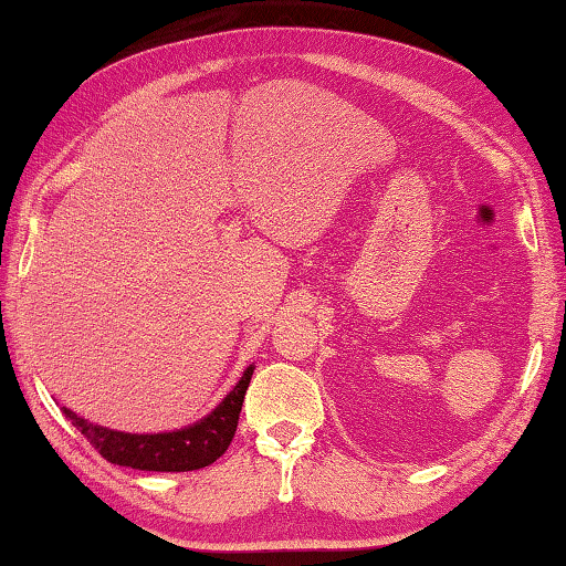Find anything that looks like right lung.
Returning <instances> with one entry per match:
<instances>
[{"mask_svg":"<svg viewBox=\"0 0 566 566\" xmlns=\"http://www.w3.org/2000/svg\"><path fill=\"white\" fill-rule=\"evenodd\" d=\"M251 375L253 367L243 371L237 387L227 394V399H223L207 419L197 421L195 426H189V429L172 433H123L103 429V426H95L88 419H81L78 413H73L66 407H63V413H66V419L83 433V439L88 441L105 461H111L115 465L157 473L197 471V468L214 463L233 441Z\"/></svg>","mask_w":566,"mask_h":566,"instance_id":"right-lung-1","label":"right lung"}]
</instances>
